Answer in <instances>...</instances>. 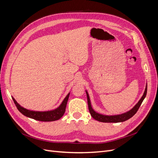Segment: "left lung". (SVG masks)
I'll use <instances>...</instances> for the list:
<instances>
[{
    "label": "left lung",
    "instance_id": "1",
    "mask_svg": "<svg viewBox=\"0 0 158 158\" xmlns=\"http://www.w3.org/2000/svg\"><path fill=\"white\" fill-rule=\"evenodd\" d=\"M85 93L87 95V99H88V108L89 111L90 113V114L92 117L95 119L96 121H98L99 122L102 123H121L124 122L130 118H131L132 116L135 115L137 111L139 109L140 106L143 102V100L146 98V95L147 94V84L146 85V88L144 90V94L140 98V99L138 101V102L134 106L131 110H129L128 111L124 113L120 114H115V115H106V114H102L98 113V112L95 111L92 107V104H91L89 94L87 92V90H85Z\"/></svg>",
    "mask_w": 158,
    "mask_h": 158
}]
</instances>
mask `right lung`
<instances>
[{
    "label": "right lung",
    "mask_w": 158,
    "mask_h": 158,
    "mask_svg": "<svg viewBox=\"0 0 158 158\" xmlns=\"http://www.w3.org/2000/svg\"><path fill=\"white\" fill-rule=\"evenodd\" d=\"M70 93L67 94V95L65 97L63 102L61 103L60 106L55 109L51 110V111H31V110L27 109L24 107H22L20 104H19L16 99L13 97L12 99L15 103L17 109L18 111H20L23 115L29 117L33 119H35L37 121H44V122H49V121H55L56 120H59L65 113L66 104H67L68 99L69 98Z\"/></svg>",
    "instance_id": "1"
}]
</instances>
